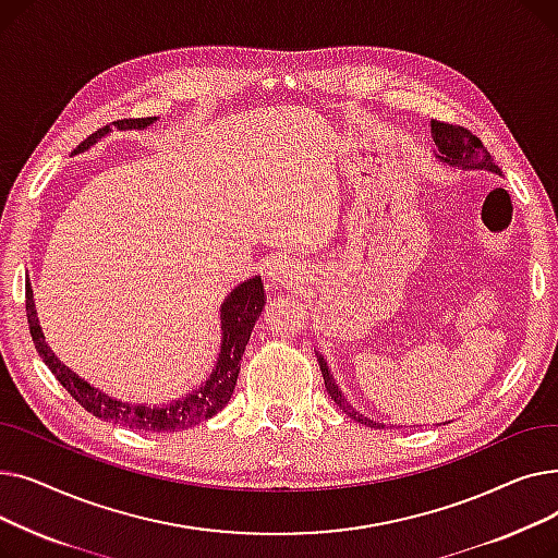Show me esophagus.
<instances>
[{
	"label": "esophagus",
	"instance_id": "esophagus-1",
	"mask_svg": "<svg viewBox=\"0 0 558 558\" xmlns=\"http://www.w3.org/2000/svg\"><path fill=\"white\" fill-rule=\"evenodd\" d=\"M264 276H267V280H271V282H282L289 276V264L282 262V259L267 262V269H264Z\"/></svg>",
	"mask_w": 558,
	"mask_h": 558
}]
</instances>
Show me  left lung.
Here are the masks:
<instances>
[{"label":"left lung","mask_w":558,"mask_h":558,"mask_svg":"<svg viewBox=\"0 0 558 558\" xmlns=\"http://www.w3.org/2000/svg\"><path fill=\"white\" fill-rule=\"evenodd\" d=\"M432 133H434V142L438 144V151H441V156L446 162L454 165V167H463V169H488L493 173H500V169H497V165L493 162V156L486 151V146L482 144V140L477 135H473V131H468L459 124H448V122H432ZM320 373H324V379H326V389L328 393L332 396V400L337 402L339 409H343V412L355 418L357 423L362 425H368V427H385L379 423H373L364 416H360L353 407H350L339 387L335 385L332 375L328 373V366L324 364V360H320Z\"/></svg>","instance_id":"1"}]
</instances>
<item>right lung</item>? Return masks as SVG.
Returning a JSON list of instances; mask_svg holds the SVG:
<instances>
[{
  "mask_svg": "<svg viewBox=\"0 0 558 558\" xmlns=\"http://www.w3.org/2000/svg\"><path fill=\"white\" fill-rule=\"evenodd\" d=\"M156 117H129V120H117L120 129H144L149 126ZM108 133V126L95 131L90 137H85L74 154L93 146L101 135ZM264 307V289H262V278H251L242 282L238 289L230 291V296L221 305V353L217 360V366L213 375L208 377L198 391H192L190 396L173 400L171 404L165 407H142V404H126L120 400H112L106 393L97 391L81 379L76 373H72L61 360H58L51 348L45 343L38 316H36V305H34V291L32 284L26 282V318H28V332H32L34 345L38 350V355L43 362L49 366L53 377L65 387V391L93 416L101 421H112L126 427L144 429V432H175V429H185L192 427L205 418H213L217 412L228 404L234 385H238V373H240V360L244 355V348L251 339V330L255 326V320L259 318Z\"/></svg>",
  "mask_w": 558,
  "mask_h": 558,
  "instance_id": "right-lung-1",
  "label": "right lung"
}]
</instances>
